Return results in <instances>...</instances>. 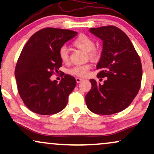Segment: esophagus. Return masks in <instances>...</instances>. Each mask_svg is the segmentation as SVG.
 Returning <instances> with one entry per match:
<instances>
[{
  "label": "esophagus",
  "instance_id": "obj_1",
  "mask_svg": "<svg viewBox=\"0 0 154 154\" xmlns=\"http://www.w3.org/2000/svg\"><path fill=\"white\" fill-rule=\"evenodd\" d=\"M82 80V78H79V77H77V78H76V81H77V83H79Z\"/></svg>",
  "mask_w": 154,
  "mask_h": 154
}]
</instances>
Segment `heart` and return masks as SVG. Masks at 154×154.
Segmentation results:
<instances>
[{
  "label": "heart",
  "mask_w": 154,
  "mask_h": 154,
  "mask_svg": "<svg viewBox=\"0 0 154 154\" xmlns=\"http://www.w3.org/2000/svg\"><path fill=\"white\" fill-rule=\"evenodd\" d=\"M73 45L77 48L82 49V50L88 52V56L92 59H98L100 57L99 51L94 48V40L87 35H80L73 42ZM59 56L63 63H66L69 62V56L68 50L66 47L63 46L59 49ZM91 67V66L90 63L75 66L69 70V73L72 75L77 76V77H85L89 73Z\"/></svg>",
  "instance_id": "1"
}]
</instances>
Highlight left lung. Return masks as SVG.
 Here are the masks:
<instances>
[{
	"mask_svg": "<svg viewBox=\"0 0 154 154\" xmlns=\"http://www.w3.org/2000/svg\"><path fill=\"white\" fill-rule=\"evenodd\" d=\"M90 32L103 40V51L97 77L90 79L92 88L85 96L90 111L110 115L131 104L140 88L143 69L140 59L130 38L115 26L91 28Z\"/></svg>",
	"mask_w": 154,
	"mask_h": 154,
	"instance_id": "1",
	"label": "left lung"
}]
</instances>
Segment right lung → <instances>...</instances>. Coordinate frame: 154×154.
<instances>
[{"mask_svg": "<svg viewBox=\"0 0 154 154\" xmlns=\"http://www.w3.org/2000/svg\"><path fill=\"white\" fill-rule=\"evenodd\" d=\"M77 35L69 29L43 28L32 35L23 48L15 77L19 94L32 112L51 115L66 107L77 84L75 78L64 74L60 82L50 78L62 65L59 49Z\"/></svg>", "mask_w": 154, "mask_h": 154, "instance_id": "1", "label": "right lung"}]
</instances>
